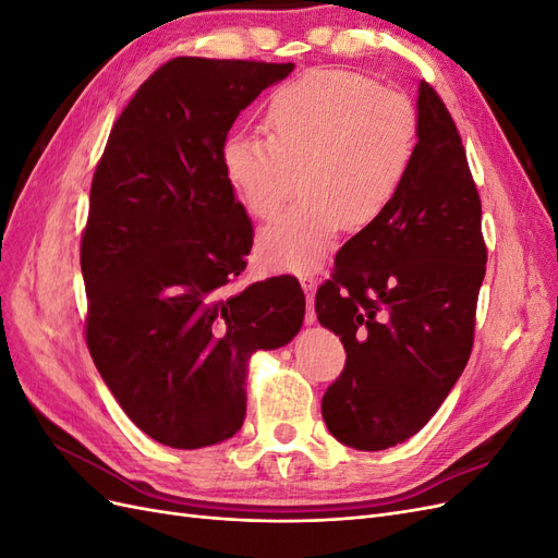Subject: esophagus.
<instances>
[{
  "label": "esophagus",
  "mask_w": 558,
  "mask_h": 558,
  "mask_svg": "<svg viewBox=\"0 0 558 558\" xmlns=\"http://www.w3.org/2000/svg\"><path fill=\"white\" fill-rule=\"evenodd\" d=\"M300 286L302 291H305L307 295V314H305V320L307 324H316V312H314V291H316V279L314 275H300Z\"/></svg>",
  "instance_id": "34e87169"
}]
</instances>
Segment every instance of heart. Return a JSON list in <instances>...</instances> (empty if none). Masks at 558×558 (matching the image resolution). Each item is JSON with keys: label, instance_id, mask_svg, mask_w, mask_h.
I'll return each instance as SVG.
<instances>
[{"label": "heart", "instance_id": "b5f03b06", "mask_svg": "<svg viewBox=\"0 0 558 558\" xmlns=\"http://www.w3.org/2000/svg\"><path fill=\"white\" fill-rule=\"evenodd\" d=\"M267 142L232 134L221 167L242 207L272 218L300 174L305 202L263 228L258 258L307 272L344 226L377 223L400 195L416 156L418 116L408 97L347 70H310L269 95Z\"/></svg>", "mask_w": 558, "mask_h": 558}]
</instances>
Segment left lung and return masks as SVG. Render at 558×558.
<instances>
[{"label":"left lung","instance_id":"left-lung-1","mask_svg":"<svg viewBox=\"0 0 558 558\" xmlns=\"http://www.w3.org/2000/svg\"><path fill=\"white\" fill-rule=\"evenodd\" d=\"M416 156L377 223L337 251L316 316L347 351L320 414L347 447L379 451L424 428L459 381L486 272L482 202L461 134L418 83Z\"/></svg>","mask_w":558,"mask_h":558}]
</instances>
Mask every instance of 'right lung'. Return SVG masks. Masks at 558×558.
I'll return each instance as SVG.
<instances>
[{"label": "right lung", "mask_w": 558, "mask_h": 558, "mask_svg": "<svg viewBox=\"0 0 558 558\" xmlns=\"http://www.w3.org/2000/svg\"><path fill=\"white\" fill-rule=\"evenodd\" d=\"M293 62L174 58L118 116L90 185L81 240L86 342L132 424L172 449L244 424L246 367L298 335L293 277L230 293L253 226L221 167L234 118Z\"/></svg>", "instance_id": "add662e5"}]
</instances>
